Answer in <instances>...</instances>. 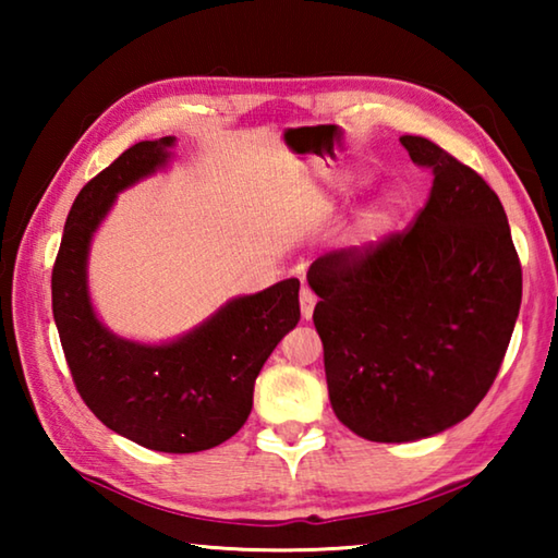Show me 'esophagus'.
Listing matches in <instances>:
<instances>
[{"instance_id":"esophagus-1","label":"esophagus","mask_w":558,"mask_h":558,"mask_svg":"<svg viewBox=\"0 0 558 558\" xmlns=\"http://www.w3.org/2000/svg\"><path fill=\"white\" fill-rule=\"evenodd\" d=\"M315 305H317V298L313 295V292L302 290L300 292V313H302V319H313Z\"/></svg>"}]
</instances>
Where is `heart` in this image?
Returning a JSON list of instances; mask_svg holds the SVG:
<instances>
[{"instance_id":"b5f03b06","label":"heart","mask_w":558,"mask_h":558,"mask_svg":"<svg viewBox=\"0 0 558 558\" xmlns=\"http://www.w3.org/2000/svg\"><path fill=\"white\" fill-rule=\"evenodd\" d=\"M393 219H396V204L391 199H381L379 204L372 206V209L364 214L362 223H359L356 235L352 241L354 248L356 251L369 248V245L379 241V235H384L386 231L391 229Z\"/></svg>"}]
</instances>
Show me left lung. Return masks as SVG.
Segmentation results:
<instances>
[{"label":"left lung","instance_id":"left-lung-1","mask_svg":"<svg viewBox=\"0 0 558 558\" xmlns=\"http://www.w3.org/2000/svg\"><path fill=\"white\" fill-rule=\"evenodd\" d=\"M399 140L433 169L413 229L327 253L307 270L329 403L374 442L430 438L468 418L495 381L522 305V266L497 194L430 140Z\"/></svg>","mask_w":558,"mask_h":558}]
</instances>
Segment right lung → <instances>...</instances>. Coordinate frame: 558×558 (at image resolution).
Returning <instances> with one entry per match:
<instances>
[{"mask_svg": "<svg viewBox=\"0 0 558 558\" xmlns=\"http://www.w3.org/2000/svg\"><path fill=\"white\" fill-rule=\"evenodd\" d=\"M177 137L125 149L81 189L51 276L53 319L75 389L118 436L159 452H199L241 430L253 384L300 319V280L226 300L184 335L140 342L102 325L88 286L90 243L118 194L169 167Z\"/></svg>", "mask_w": 558, "mask_h": 558, "instance_id": "add662e5", "label": "right lung"}]
</instances>
